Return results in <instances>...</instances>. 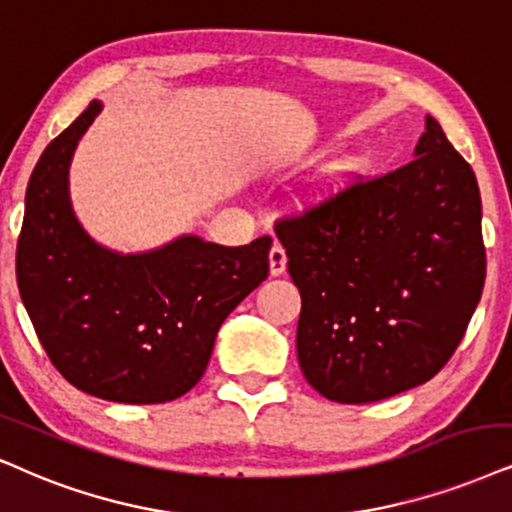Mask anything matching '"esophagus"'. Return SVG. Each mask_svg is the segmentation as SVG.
Wrapping results in <instances>:
<instances>
[{"label":"esophagus","instance_id":"1","mask_svg":"<svg viewBox=\"0 0 512 512\" xmlns=\"http://www.w3.org/2000/svg\"><path fill=\"white\" fill-rule=\"evenodd\" d=\"M286 262H288V257H286V250H283V245L281 243L271 245V250H269L271 276H281L283 271H286Z\"/></svg>","mask_w":512,"mask_h":512}]
</instances>
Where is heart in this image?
Instances as JSON below:
<instances>
[{"label":"heart","instance_id":"1","mask_svg":"<svg viewBox=\"0 0 512 512\" xmlns=\"http://www.w3.org/2000/svg\"><path fill=\"white\" fill-rule=\"evenodd\" d=\"M357 170H359V163H345V165L335 167V170L328 172L326 177H323L321 184L316 186L314 200H319V203H326V200L338 196V193L349 184V179L357 174Z\"/></svg>","mask_w":512,"mask_h":512}]
</instances>
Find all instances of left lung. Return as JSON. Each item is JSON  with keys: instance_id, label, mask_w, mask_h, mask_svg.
I'll use <instances>...</instances> for the list:
<instances>
[{"instance_id": "obj_1", "label": "left lung", "mask_w": 512, "mask_h": 512, "mask_svg": "<svg viewBox=\"0 0 512 512\" xmlns=\"http://www.w3.org/2000/svg\"><path fill=\"white\" fill-rule=\"evenodd\" d=\"M413 155L276 222L302 297L300 368L340 404L380 401L435 378L482 297L475 172L430 115Z\"/></svg>"}]
</instances>
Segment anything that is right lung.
<instances>
[{
	"mask_svg": "<svg viewBox=\"0 0 512 512\" xmlns=\"http://www.w3.org/2000/svg\"><path fill=\"white\" fill-rule=\"evenodd\" d=\"M101 101L44 148L25 191L16 278L51 364L77 390L165 404L203 378L219 326L269 274L271 238L226 248L198 236L137 255L77 222L68 167Z\"/></svg>",
	"mask_w": 512,
	"mask_h": 512,
	"instance_id": "add662e5",
	"label": "right lung"
}]
</instances>
